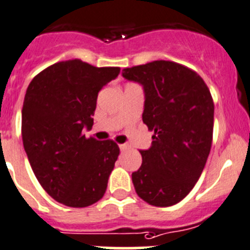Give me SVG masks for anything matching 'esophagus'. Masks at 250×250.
I'll list each match as a JSON object with an SVG mask.
<instances>
[{
	"mask_svg": "<svg viewBox=\"0 0 250 250\" xmlns=\"http://www.w3.org/2000/svg\"><path fill=\"white\" fill-rule=\"evenodd\" d=\"M119 147H120L121 151H126L127 148H129V145L126 144H123V145H119Z\"/></svg>",
	"mask_w": 250,
	"mask_h": 250,
	"instance_id": "34e87169",
	"label": "esophagus"
}]
</instances>
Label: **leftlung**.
<instances>
[{"instance_id": "8db88e82", "label": "left lung", "mask_w": 250, "mask_h": 250, "mask_svg": "<svg viewBox=\"0 0 250 250\" xmlns=\"http://www.w3.org/2000/svg\"><path fill=\"white\" fill-rule=\"evenodd\" d=\"M123 77L144 87L142 120L154 131L151 147L140 151L142 165L132 173L135 190L149 205H175L194 188L208 161L212 97L198 73L173 61L124 68Z\"/></svg>"}]
</instances>
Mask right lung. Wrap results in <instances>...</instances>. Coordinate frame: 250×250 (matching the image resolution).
<instances>
[{
  "label": "right lung",
  "mask_w": 250,
  "mask_h": 250,
  "mask_svg": "<svg viewBox=\"0 0 250 250\" xmlns=\"http://www.w3.org/2000/svg\"><path fill=\"white\" fill-rule=\"evenodd\" d=\"M119 73L75 59L49 66L28 85L23 146L38 182L58 203L87 208L103 198L120 149L111 140L85 139L82 130L92 129L99 91Z\"/></svg>",
  "instance_id": "right-lung-1"
}]
</instances>
